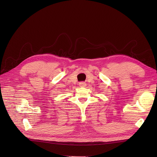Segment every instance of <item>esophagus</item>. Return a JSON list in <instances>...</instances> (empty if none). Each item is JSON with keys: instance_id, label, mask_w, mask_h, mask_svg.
Masks as SVG:
<instances>
[{"instance_id": "obj_1", "label": "esophagus", "mask_w": 157, "mask_h": 157, "mask_svg": "<svg viewBox=\"0 0 157 157\" xmlns=\"http://www.w3.org/2000/svg\"><path fill=\"white\" fill-rule=\"evenodd\" d=\"M79 86H81V87H85L86 86V83H84V82H81V83H79Z\"/></svg>"}]
</instances>
